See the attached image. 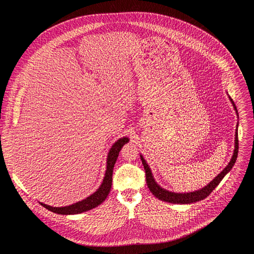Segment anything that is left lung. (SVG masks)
Instances as JSON below:
<instances>
[{
    "instance_id": "obj_1",
    "label": "left lung",
    "mask_w": 254,
    "mask_h": 254,
    "mask_svg": "<svg viewBox=\"0 0 254 254\" xmlns=\"http://www.w3.org/2000/svg\"><path fill=\"white\" fill-rule=\"evenodd\" d=\"M229 99L232 102L234 110L236 111V114H237L236 106H235V104H234V102H233V100L230 96H229ZM237 155H238V133H237V129H236V132H235V149H234V152H233V155H232V158H231L229 164L225 167V169L220 174H218V176L215 177L207 186L203 187L200 190L190 192V193H174V192H171V191H168V190L162 188L155 181L154 176L152 174V171H151L149 165L147 164L146 160L143 159V157L141 155H139V156H140V160H141V163L143 165L144 171H146L147 185H148L150 191L153 193L154 196H156L158 199H160L162 201L169 202V203L191 204V203H195V202H198V201H201V200L205 199L206 197H208L211 194V192L217 186L219 185V183L221 182L222 179L225 177V175L228 174L230 172V170L232 169V167L234 166V164L236 162V159H237Z\"/></svg>"
}]
</instances>
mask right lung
Segmentation results:
<instances>
[{
	"label": "right lung",
	"mask_w": 254,
	"mask_h": 254,
	"mask_svg": "<svg viewBox=\"0 0 254 254\" xmlns=\"http://www.w3.org/2000/svg\"><path fill=\"white\" fill-rule=\"evenodd\" d=\"M128 137L124 136L117 140L113 147L110 150V153L107 155L106 160V171L102 180V183L99 186V188L90 196H88L86 199L79 201L77 203H74L69 206L65 207H52L43 203H40L43 207L48 209L51 212H54L56 214H62V215H73V214H79L82 212H86L88 210H91L98 205H100L108 196L111 192L112 183H113V171L115 164L118 160L119 154L124 147V144L128 142Z\"/></svg>",
	"instance_id": "right-lung-1"
}]
</instances>
